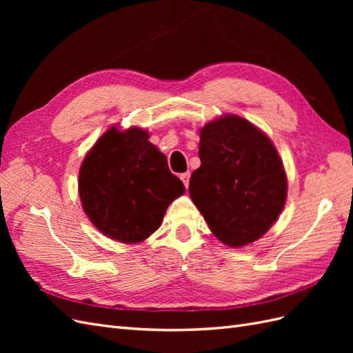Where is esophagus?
<instances>
[{
  "label": "esophagus",
  "instance_id": "esophagus-1",
  "mask_svg": "<svg viewBox=\"0 0 353 353\" xmlns=\"http://www.w3.org/2000/svg\"><path fill=\"white\" fill-rule=\"evenodd\" d=\"M181 181H183L184 183V185H185V188L188 187V183H190V172H184V174H181Z\"/></svg>",
  "mask_w": 353,
  "mask_h": 353
}]
</instances>
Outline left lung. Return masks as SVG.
<instances>
[{
    "label": "left lung",
    "mask_w": 353,
    "mask_h": 353,
    "mask_svg": "<svg viewBox=\"0 0 353 353\" xmlns=\"http://www.w3.org/2000/svg\"><path fill=\"white\" fill-rule=\"evenodd\" d=\"M199 156L188 190L213 236L232 248L261 239L287 197L283 162L270 138L227 114L201 128Z\"/></svg>",
    "instance_id": "left-lung-1"
}]
</instances>
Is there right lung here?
<instances>
[{
	"label": "right lung",
	"mask_w": 353,
	"mask_h": 353,
	"mask_svg": "<svg viewBox=\"0 0 353 353\" xmlns=\"http://www.w3.org/2000/svg\"><path fill=\"white\" fill-rule=\"evenodd\" d=\"M185 187L141 128L105 131L79 169L82 208L109 239L134 244L160 227L170 201Z\"/></svg>",
	"instance_id": "add662e5"
}]
</instances>
